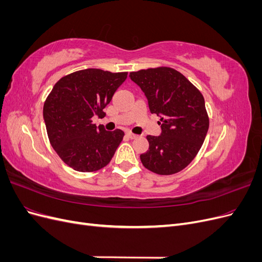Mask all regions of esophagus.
<instances>
[{
    "mask_svg": "<svg viewBox=\"0 0 262 262\" xmlns=\"http://www.w3.org/2000/svg\"><path fill=\"white\" fill-rule=\"evenodd\" d=\"M126 136H128L130 139H137L138 138V136L137 134H134V133H132L131 131H129V132H126Z\"/></svg>",
    "mask_w": 262,
    "mask_h": 262,
    "instance_id": "34e87169",
    "label": "esophagus"
}]
</instances>
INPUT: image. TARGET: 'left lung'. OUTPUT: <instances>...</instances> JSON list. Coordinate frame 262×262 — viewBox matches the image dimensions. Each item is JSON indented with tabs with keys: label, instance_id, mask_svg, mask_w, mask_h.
I'll list each match as a JSON object with an SVG mask.
<instances>
[{
	"label": "left lung",
	"instance_id": "obj_1",
	"mask_svg": "<svg viewBox=\"0 0 262 262\" xmlns=\"http://www.w3.org/2000/svg\"><path fill=\"white\" fill-rule=\"evenodd\" d=\"M143 91L149 112L161 117V136H147L140 155L145 168L158 175L179 172L193 161L209 130L203 95L177 70L160 67L130 73Z\"/></svg>",
	"mask_w": 262,
	"mask_h": 262
}]
</instances>
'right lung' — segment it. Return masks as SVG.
I'll return each mask as SVG.
<instances>
[{"label": "right lung", "mask_w": 262, "mask_h": 262, "mask_svg": "<svg viewBox=\"0 0 262 262\" xmlns=\"http://www.w3.org/2000/svg\"><path fill=\"white\" fill-rule=\"evenodd\" d=\"M128 72L86 69L63 76L43 105V119L52 147L74 170L92 172L112 161L124 132L106 131L92 118L105 117L104 108Z\"/></svg>", "instance_id": "obj_1"}]
</instances>
